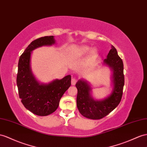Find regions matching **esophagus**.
<instances>
[{
  "instance_id": "obj_1",
  "label": "esophagus",
  "mask_w": 147,
  "mask_h": 147,
  "mask_svg": "<svg viewBox=\"0 0 147 147\" xmlns=\"http://www.w3.org/2000/svg\"><path fill=\"white\" fill-rule=\"evenodd\" d=\"M77 82V79L75 78H72V80H71V84L73 86L75 85Z\"/></svg>"
}]
</instances>
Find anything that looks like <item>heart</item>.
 <instances>
[{
    "instance_id": "heart-1",
    "label": "heart",
    "mask_w": 147,
    "mask_h": 147,
    "mask_svg": "<svg viewBox=\"0 0 147 147\" xmlns=\"http://www.w3.org/2000/svg\"><path fill=\"white\" fill-rule=\"evenodd\" d=\"M89 47H88V46H85V45L75 48L74 49H73L71 56H72L73 57H80L81 56L87 54L88 51H89ZM96 53L97 51L95 49H93V50H91V54L92 55H95L96 54Z\"/></svg>"
}]
</instances>
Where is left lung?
<instances>
[{"mask_svg":"<svg viewBox=\"0 0 147 147\" xmlns=\"http://www.w3.org/2000/svg\"><path fill=\"white\" fill-rule=\"evenodd\" d=\"M104 64L113 71L114 88L111 94L103 100H94L91 95V88L87 82L79 80L76 84L78 89L77 107L80 114L86 118L97 120L107 115L119 104L123 94L124 86L123 64L114 47L109 52Z\"/></svg>","mask_w":147,"mask_h":147,"instance_id":"left-lung-1","label":"left lung"}]
</instances>
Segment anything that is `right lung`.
Returning a JSON list of instances; mask_svg holds the SVG:
<instances>
[{
  "mask_svg": "<svg viewBox=\"0 0 147 147\" xmlns=\"http://www.w3.org/2000/svg\"><path fill=\"white\" fill-rule=\"evenodd\" d=\"M55 43L53 36L36 39L25 49L18 61L17 76L18 95L25 107L39 116L48 115L57 109L61 97L71 86V75L48 84H40L32 72V51L38 47Z\"/></svg>",
  "mask_w": 147,
  "mask_h": 147,
  "instance_id": "add662e5",
  "label": "right lung"
}]
</instances>
